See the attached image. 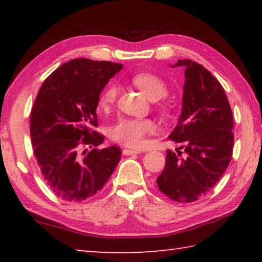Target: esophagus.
Instances as JSON below:
<instances>
[{"instance_id": "obj_1", "label": "esophagus", "mask_w": 262, "mask_h": 262, "mask_svg": "<svg viewBox=\"0 0 262 262\" xmlns=\"http://www.w3.org/2000/svg\"><path fill=\"white\" fill-rule=\"evenodd\" d=\"M122 154L125 156H129V155H135V154H140L139 150H130V149H123Z\"/></svg>"}]
</instances>
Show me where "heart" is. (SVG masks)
Listing matches in <instances>:
<instances>
[{
    "label": "heart",
    "instance_id": "1",
    "mask_svg": "<svg viewBox=\"0 0 262 262\" xmlns=\"http://www.w3.org/2000/svg\"><path fill=\"white\" fill-rule=\"evenodd\" d=\"M133 84L139 88L150 100H158L167 94V85L161 77L150 73L136 74L132 78ZM118 90L108 86L101 95L99 105L101 108H108L117 98ZM155 130V125L149 119H121L111 128V137L118 143L129 148H141L144 144L145 135Z\"/></svg>",
    "mask_w": 262,
    "mask_h": 262
}]
</instances>
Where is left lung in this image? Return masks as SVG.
Masks as SVG:
<instances>
[{"label":"left lung","instance_id":"left-lung-1","mask_svg":"<svg viewBox=\"0 0 262 262\" xmlns=\"http://www.w3.org/2000/svg\"><path fill=\"white\" fill-rule=\"evenodd\" d=\"M173 67L185 68V84L183 110L168 139L181 147L177 152L166 151L157 185L171 200L188 203L209 192L228 168L233 118L223 86L203 66L187 59Z\"/></svg>","mask_w":262,"mask_h":262}]
</instances>
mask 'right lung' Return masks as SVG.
Segmentation results:
<instances>
[{"label":"right lung","instance_id":"right-lung-1","mask_svg":"<svg viewBox=\"0 0 262 262\" xmlns=\"http://www.w3.org/2000/svg\"><path fill=\"white\" fill-rule=\"evenodd\" d=\"M122 64L74 59L43 81L30 118L33 152L46 184L57 198L83 202L104 187L120 161L121 150L98 147L104 136L97 122L100 92Z\"/></svg>","mask_w":262,"mask_h":262}]
</instances>
